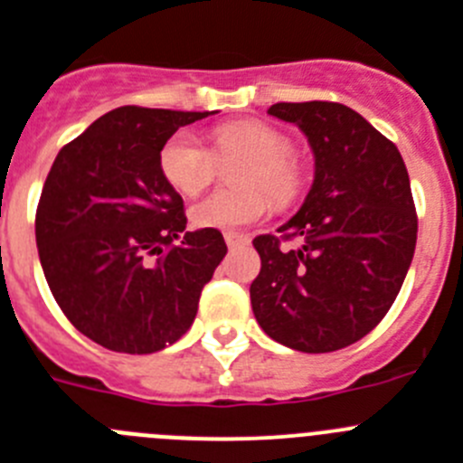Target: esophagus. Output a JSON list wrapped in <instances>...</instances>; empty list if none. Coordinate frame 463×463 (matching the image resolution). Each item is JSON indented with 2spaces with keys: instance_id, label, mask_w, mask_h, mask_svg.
Returning <instances> with one entry per match:
<instances>
[{
  "instance_id": "obj_1",
  "label": "esophagus",
  "mask_w": 463,
  "mask_h": 463,
  "mask_svg": "<svg viewBox=\"0 0 463 463\" xmlns=\"http://www.w3.org/2000/svg\"><path fill=\"white\" fill-rule=\"evenodd\" d=\"M223 240H226L228 249H237V246L249 244V237L241 235V232H232V231H228L226 235H223Z\"/></svg>"
}]
</instances>
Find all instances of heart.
Returning <instances> with one entry per match:
<instances>
[{
  "instance_id": "obj_1",
  "label": "heart",
  "mask_w": 463,
  "mask_h": 463,
  "mask_svg": "<svg viewBox=\"0 0 463 463\" xmlns=\"http://www.w3.org/2000/svg\"><path fill=\"white\" fill-rule=\"evenodd\" d=\"M223 157H244L235 173L237 192H217L192 207L198 228L232 231L265 217L267 193L276 207L290 205L304 189V166L279 129L262 120H237L212 132V153L192 132H175L159 150V168L183 196H196L214 178ZM262 191L266 193L261 194Z\"/></svg>"
}]
</instances>
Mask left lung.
I'll use <instances>...</instances> for the list:
<instances>
[{"instance_id": "1", "label": "left lung", "mask_w": 463, "mask_h": 463, "mask_svg": "<svg viewBox=\"0 0 463 463\" xmlns=\"http://www.w3.org/2000/svg\"><path fill=\"white\" fill-rule=\"evenodd\" d=\"M267 114L295 123L315 155L304 205L258 235L260 274L251 306L267 335L306 354L335 352L377 326L416 251L418 217L400 150L338 102H276ZM299 239V250L280 241Z\"/></svg>"}]
</instances>
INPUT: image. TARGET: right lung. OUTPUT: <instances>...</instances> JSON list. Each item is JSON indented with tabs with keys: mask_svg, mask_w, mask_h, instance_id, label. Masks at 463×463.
<instances>
[{
	"mask_svg": "<svg viewBox=\"0 0 463 463\" xmlns=\"http://www.w3.org/2000/svg\"><path fill=\"white\" fill-rule=\"evenodd\" d=\"M205 116L118 107L47 173L36 210L47 285L72 326L111 352L153 354L183 338L228 251L214 228L184 232L183 196L159 168L168 137Z\"/></svg>",
	"mask_w": 463,
	"mask_h": 463,
	"instance_id": "1",
	"label": "right lung"
}]
</instances>
